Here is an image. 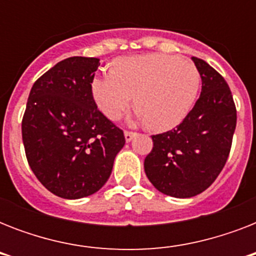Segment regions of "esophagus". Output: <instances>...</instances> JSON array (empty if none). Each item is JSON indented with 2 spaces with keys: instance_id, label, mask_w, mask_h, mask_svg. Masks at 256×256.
<instances>
[{
  "instance_id": "esophagus-1",
  "label": "esophagus",
  "mask_w": 256,
  "mask_h": 256,
  "mask_svg": "<svg viewBox=\"0 0 256 256\" xmlns=\"http://www.w3.org/2000/svg\"><path fill=\"white\" fill-rule=\"evenodd\" d=\"M134 136H136V132H124V140H126V142H130Z\"/></svg>"
}]
</instances>
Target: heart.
I'll return each instance as SVG.
<instances>
[{"mask_svg": "<svg viewBox=\"0 0 256 256\" xmlns=\"http://www.w3.org/2000/svg\"><path fill=\"white\" fill-rule=\"evenodd\" d=\"M199 86L200 74L192 62L148 54L118 60L112 72L92 78V94L108 120H118L134 100L138 106L134 120L166 132L191 112Z\"/></svg>", "mask_w": 256, "mask_h": 256, "instance_id": "heart-1", "label": "heart"}]
</instances>
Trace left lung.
<instances>
[{"label": "left lung", "instance_id": "obj_1", "mask_svg": "<svg viewBox=\"0 0 256 256\" xmlns=\"http://www.w3.org/2000/svg\"><path fill=\"white\" fill-rule=\"evenodd\" d=\"M202 78V92L182 124L152 136L144 172L156 190L191 198L212 184L226 164L236 126V108L224 78L207 62L191 58Z\"/></svg>", "mask_w": 256, "mask_h": 256}]
</instances>
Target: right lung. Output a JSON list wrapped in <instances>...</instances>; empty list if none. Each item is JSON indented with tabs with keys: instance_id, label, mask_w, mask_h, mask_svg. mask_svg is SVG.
<instances>
[{
	"instance_id": "add662e5",
	"label": "right lung",
	"mask_w": 256,
	"mask_h": 256,
	"mask_svg": "<svg viewBox=\"0 0 256 256\" xmlns=\"http://www.w3.org/2000/svg\"><path fill=\"white\" fill-rule=\"evenodd\" d=\"M98 58L70 57L34 82L22 140L34 175L57 196L80 199L108 182L124 132L96 108L92 81Z\"/></svg>"
}]
</instances>
